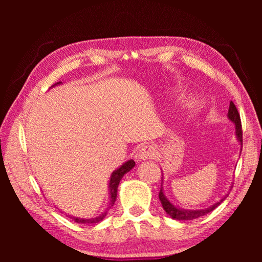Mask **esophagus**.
<instances>
[{"mask_svg": "<svg viewBox=\"0 0 262 262\" xmlns=\"http://www.w3.org/2000/svg\"><path fill=\"white\" fill-rule=\"evenodd\" d=\"M155 155H156V152H155V149L151 147V145H148V144H144L142 145L141 149L139 150V154H137V157H139V159H141V161H145V159H150V158H154Z\"/></svg>", "mask_w": 262, "mask_h": 262, "instance_id": "34e87169", "label": "esophagus"}]
</instances>
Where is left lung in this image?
I'll list each match as a JSON object with an SVG mask.
<instances>
[{
    "mask_svg": "<svg viewBox=\"0 0 262 262\" xmlns=\"http://www.w3.org/2000/svg\"><path fill=\"white\" fill-rule=\"evenodd\" d=\"M228 117L230 120L232 122H234V125H236V135H237V139L241 142L242 147H243V129H242V121H241V115L238 113V110L236 107V105H234L232 101H230V106H229V112H228ZM159 200H161L162 206L164 208V210H165L168 215H170L172 219L174 220H181V221H190V220H195L198 219V217L203 216V215H207L208 212H210L215 209V208L219 207L222 202L225 200V198L228 196H224L223 199H221V200L215 203V205H212L209 208H206V209H201V210H184V209H180V208H177L174 207L172 203L167 200L165 198V195L163 193V187H161V190H159Z\"/></svg>",
    "mask_w": 262,
    "mask_h": 262,
    "instance_id": "1",
    "label": "left lung"
}]
</instances>
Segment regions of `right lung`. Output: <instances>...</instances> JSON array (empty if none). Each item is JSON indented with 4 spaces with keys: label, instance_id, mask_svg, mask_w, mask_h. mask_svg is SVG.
<instances>
[{
    "label": "right lung",
    "instance_id": "1",
    "mask_svg": "<svg viewBox=\"0 0 262 262\" xmlns=\"http://www.w3.org/2000/svg\"><path fill=\"white\" fill-rule=\"evenodd\" d=\"M56 84H60L56 83ZM135 166V162L130 159V161L126 162L123 165H121V167H119L118 170H115L112 176H111V179H110V195H111V203H110V207L111 208L115 202V199H117V193H118V186L119 183H120V180L123 176H125L127 172H129L133 167ZM108 209H106L103 214L95 217V219H78V217H72V219L76 222V223H84V224H94V223H99L100 221H103L104 217L107 214Z\"/></svg>",
    "mask_w": 262,
    "mask_h": 262
}]
</instances>
